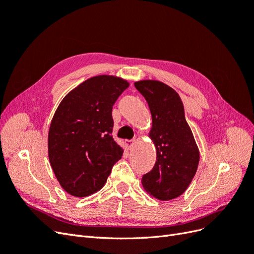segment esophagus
<instances>
[{
  "mask_svg": "<svg viewBox=\"0 0 254 254\" xmlns=\"http://www.w3.org/2000/svg\"><path fill=\"white\" fill-rule=\"evenodd\" d=\"M133 143H134V141H131V140H126V141H125L126 147H127L128 149H131V147L133 146Z\"/></svg>",
  "mask_w": 254,
  "mask_h": 254,
  "instance_id": "esophagus-1",
  "label": "esophagus"
}]
</instances>
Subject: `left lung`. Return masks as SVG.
<instances>
[{"instance_id": "left-lung-1", "label": "left lung", "mask_w": 254, "mask_h": 254, "mask_svg": "<svg viewBox=\"0 0 254 254\" xmlns=\"http://www.w3.org/2000/svg\"><path fill=\"white\" fill-rule=\"evenodd\" d=\"M148 104L152 118L149 136L157 149L152 170L142 177L146 191L159 200L179 197L193 180L199 163V150L184 115L180 96L157 80L134 82Z\"/></svg>"}]
</instances>
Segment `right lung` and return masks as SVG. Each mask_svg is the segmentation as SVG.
Instances as JSON below:
<instances>
[{"mask_svg": "<svg viewBox=\"0 0 254 254\" xmlns=\"http://www.w3.org/2000/svg\"><path fill=\"white\" fill-rule=\"evenodd\" d=\"M129 83L99 75L72 90L54 114L49 159L60 186L75 197L101 190L123 149L112 137V107Z\"/></svg>", "mask_w": 254, "mask_h": 254, "instance_id": "1", "label": "right lung"}]
</instances>
